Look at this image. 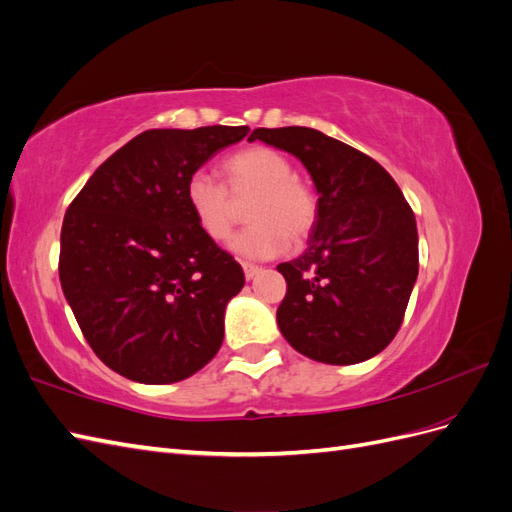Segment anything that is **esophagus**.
Instances as JSON below:
<instances>
[{
  "instance_id": "1",
  "label": "esophagus",
  "mask_w": 512,
  "mask_h": 512,
  "mask_svg": "<svg viewBox=\"0 0 512 512\" xmlns=\"http://www.w3.org/2000/svg\"><path fill=\"white\" fill-rule=\"evenodd\" d=\"M262 269L258 265H252V262H243V273H245V280H254V277L260 273Z\"/></svg>"
}]
</instances>
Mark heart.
I'll list each match as a JSON object with an SVG mask.
<instances>
[{"label": "heart", "instance_id": "b5f03b06", "mask_svg": "<svg viewBox=\"0 0 512 512\" xmlns=\"http://www.w3.org/2000/svg\"><path fill=\"white\" fill-rule=\"evenodd\" d=\"M231 196L254 194L247 207L252 224L237 232L228 247L243 258L265 260L282 254L290 239L303 241L318 222V198L309 185L292 175L284 153L271 147H247L232 153L222 164ZM224 185L205 170L185 181V205L196 226L213 241L228 237L232 228V200Z\"/></svg>", "mask_w": 512, "mask_h": 512}]
</instances>
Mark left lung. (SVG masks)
Listing matches in <instances>:
<instances>
[{"label":"left lung","mask_w":512,"mask_h":512,"mask_svg":"<svg viewBox=\"0 0 512 512\" xmlns=\"http://www.w3.org/2000/svg\"><path fill=\"white\" fill-rule=\"evenodd\" d=\"M299 158L318 192L303 256L277 265L288 284L277 307L286 342L309 359L354 365L393 342L418 275V232L393 177L363 151L314 128H258Z\"/></svg>","instance_id":"obj_1"}]
</instances>
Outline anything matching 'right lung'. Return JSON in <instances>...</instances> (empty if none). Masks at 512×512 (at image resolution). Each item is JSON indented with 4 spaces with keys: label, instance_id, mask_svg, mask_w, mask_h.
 Instances as JSON below:
<instances>
[{
    "label": "right lung",
    "instance_id": "1",
    "mask_svg": "<svg viewBox=\"0 0 512 512\" xmlns=\"http://www.w3.org/2000/svg\"><path fill=\"white\" fill-rule=\"evenodd\" d=\"M247 126L147 130L98 166L61 226L59 282L98 359L143 384L190 378L218 354L239 262L200 230L185 181Z\"/></svg>",
    "mask_w": 512,
    "mask_h": 512
}]
</instances>
